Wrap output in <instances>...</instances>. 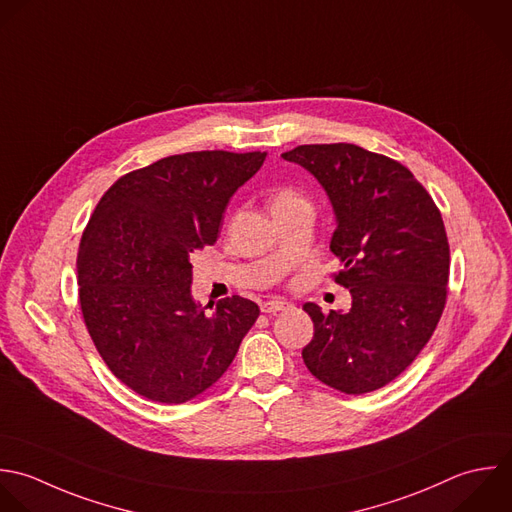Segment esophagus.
<instances>
[{"label":"esophagus","mask_w":512,"mask_h":512,"mask_svg":"<svg viewBox=\"0 0 512 512\" xmlns=\"http://www.w3.org/2000/svg\"><path fill=\"white\" fill-rule=\"evenodd\" d=\"M287 307H289V303H285V301H281V299H269V301L261 303V311H263L265 315H275V313H279V311H285Z\"/></svg>","instance_id":"obj_1"}]
</instances>
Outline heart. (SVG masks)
Instances as JSON below:
<instances>
[{"mask_svg": "<svg viewBox=\"0 0 512 512\" xmlns=\"http://www.w3.org/2000/svg\"><path fill=\"white\" fill-rule=\"evenodd\" d=\"M295 201H303L297 191H293V189H281V191L275 195V199H273V209H275V207H283V205H291V203H295Z\"/></svg>", "mask_w": 512, "mask_h": 512, "instance_id": "obj_1", "label": "heart"}]
</instances>
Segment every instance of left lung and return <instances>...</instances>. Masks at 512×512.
Segmentation results:
<instances>
[{
    "label": "left lung",
    "mask_w": 512,
    "mask_h": 512,
    "mask_svg": "<svg viewBox=\"0 0 512 512\" xmlns=\"http://www.w3.org/2000/svg\"><path fill=\"white\" fill-rule=\"evenodd\" d=\"M281 157L327 191L343 265L335 281L353 297L347 313L303 305L315 325L303 361L341 393L377 391L417 359L443 315L451 253L441 211L405 165L359 145H299Z\"/></svg>",
    "instance_id": "left-lung-1"
}]
</instances>
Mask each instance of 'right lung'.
<instances>
[{
  "label": "right lung",
  "instance_id": "1",
  "mask_svg": "<svg viewBox=\"0 0 512 512\" xmlns=\"http://www.w3.org/2000/svg\"><path fill=\"white\" fill-rule=\"evenodd\" d=\"M267 153L193 151L119 177L77 253L79 305L109 371L137 395L191 401L231 365L259 307L239 295L207 315L191 297L195 249L217 241L233 193Z\"/></svg>",
  "mask_w": 512,
  "mask_h": 512
}]
</instances>
